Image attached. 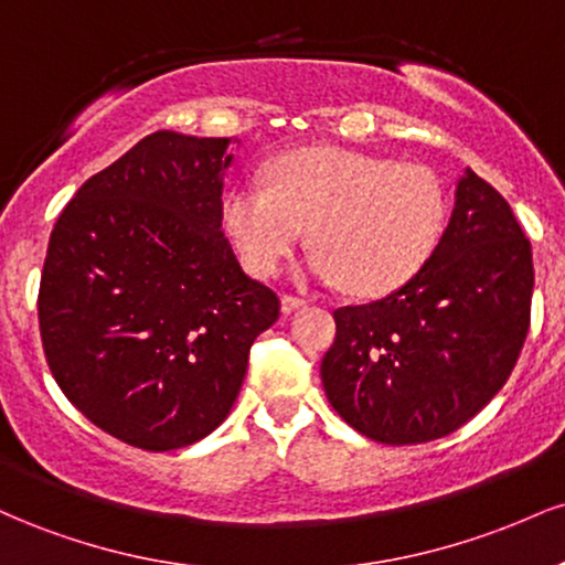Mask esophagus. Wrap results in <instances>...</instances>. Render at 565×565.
I'll use <instances>...</instances> for the list:
<instances>
[{"label": "esophagus", "mask_w": 565, "mask_h": 565, "mask_svg": "<svg viewBox=\"0 0 565 565\" xmlns=\"http://www.w3.org/2000/svg\"><path fill=\"white\" fill-rule=\"evenodd\" d=\"M305 305H308V300H305V297H295V295H284L281 297V310H284V313H291V310L305 308Z\"/></svg>", "instance_id": "esophagus-1"}]
</instances>
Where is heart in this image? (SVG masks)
<instances>
[{"instance_id":"b5f03b06","label":"heart","mask_w":565,"mask_h":565,"mask_svg":"<svg viewBox=\"0 0 565 565\" xmlns=\"http://www.w3.org/2000/svg\"><path fill=\"white\" fill-rule=\"evenodd\" d=\"M449 220L436 172L337 146H310L270 164V185L233 188L223 223L246 268L274 276L313 236L308 274L382 297L430 260Z\"/></svg>"}]
</instances>
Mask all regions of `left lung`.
Returning <instances> with one entry per match:
<instances>
[{"label": "left lung", "instance_id": "obj_1", "mask_svg": "<svg viewBox=\"0 0 565 565\" xmlns=\"http://www.w3.org/2000/svg\"><path fill=\"white\" fill-rule=\"evenodd\" d=\"M531 244L499 193L465 170L440 244L412 281L334 310L321 361L329 404L361 436H449L508 382L529 332Z\"/></svg>", "mask_w": 565, "mask_h": 565}]
</instances>
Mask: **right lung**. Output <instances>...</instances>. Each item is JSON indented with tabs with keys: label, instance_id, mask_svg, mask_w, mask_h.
Instances as JSON below:
<instances>
[{
	"label": "right lung",
	"instance_id": "right-lung-1",
	"mask_svg": "<svg viewBox=\"0 0 565 565\" xmlns=\"http://www.w3.org/2000/svg\"><path fill=\"white\" fill-rule=\"evenodd\" d=\"M231 138L148 135L57 217L39 329L66 398L108 436L183 449L228 417L249 348L278 319L223 233Z\"/></svg>",
	"mask_w": 565,
	"mask_h": 565
}]
</instances>
